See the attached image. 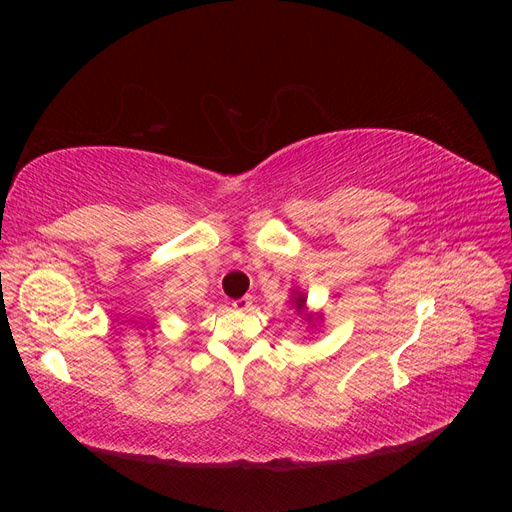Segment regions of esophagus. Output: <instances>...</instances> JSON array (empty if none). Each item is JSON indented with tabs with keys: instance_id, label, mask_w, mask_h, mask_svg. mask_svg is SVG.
Returning <instances> with one entry per match:
<instances>
[{
	"instance_id": "obj_1",
	"label": "esophagus",
	"mask_w": 512,
	"mask_h": 512,
	"mask_svg": "<svg viewBox=\"0 0 512 512\" xmlns=\"http://www.w3.org/2000/svg\"><path fill=\"white\" fill-rule=\"evenodd\" d=\"M252 303H254V301H252L250 294H245V297L232 301V307L239 309V312H250V309H252Z\"/></svg>"
}]
</instances>
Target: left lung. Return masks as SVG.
Wrapping results in <instances>:
<instances>
[{
  "label": "left lung",
  "mask_w": 512,
  "mask_h": 512,
  "mask_svg": "<svg viewBox=\"0 0 512 512\" xmlns=\"http://www.w3.org/2000/svg\"><path fill=\"white\" fill-rule=\"evenodd\" d=\"M294 294V297H292V303L294 305H297V312H303V309H305V294L303 292H292ZM305 320H309V322H312L314 320V316L312 314H305Z\"/></svg>",
  "instance_id": "8db88e82"
}]
</instances>
